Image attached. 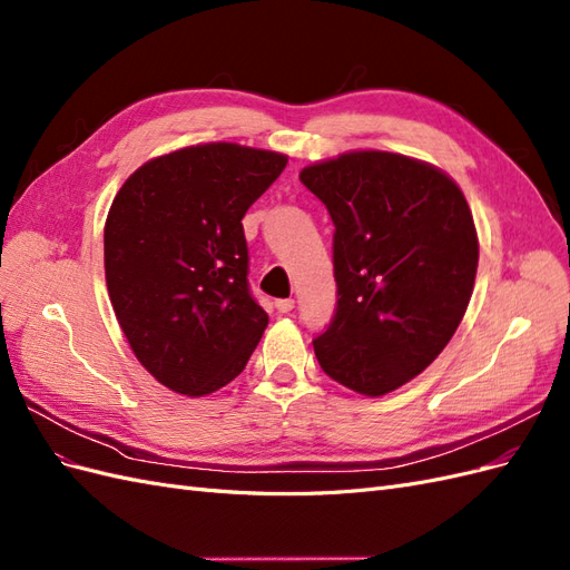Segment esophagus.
Here are the masks:
<instances>
[{
  "label": "esophagus",
  "mask_w": 570,
  "mask_h": 570,
  "mask_svg": "<svg viewBox=\"0 0 570 570\" xmlns=\"http://www.w3.org/2000/svg\"><path fill=\"white\" fill-rule=\"evenodd\" d=\"M275 308H278V312H281V314H289V312H292V308H295V299H292V297L278 299V302H275Z\"/></svg>",
  "instance_id": "1"
}]
</instances>
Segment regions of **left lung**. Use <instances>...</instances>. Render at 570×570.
Returning <instances> with one entry per match:
<instances>
[{
	"label": "left lung",
	"mask_w": 570,
	"mask_h": 570,
	"mask_svg": "<svg viewBox=\"0 0 570 570\" xmlns=\"http://www.w3.org/2000/svg\"><path fill=\"white\" fill-rule=\"evenodd\" d=\"M299 180L333 218L337 304L314 340L325 375L381 396L425 371L471 302L478 235L459 185L430 164L350 151Z\"/></svg>",
	"instance_id": "1"
}]
</instances>
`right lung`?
<instances>
[{
    "label": "right lung",
    "instance_id": "obj_1",
    "mask_svg": "<svg viewBox=\"0 0 570 570\" xmlns=\"http://www.w3.org/2000/svg\"><path fill=\"white\" fill-rule=\"evenodd\" d=\"M285 166L283 154L209 142L147 161L114 197L109 297L137 361L168 390H220L262 340L243 218Z\"/></svg>",
    "mask_w": 570,
    "mask_h": 570
}]
</instances>
